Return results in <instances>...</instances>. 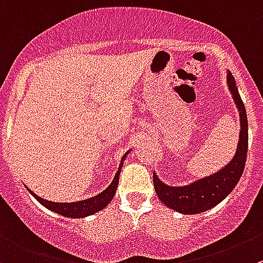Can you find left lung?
I'll use <instances>...</instances> for the list:
<instances>
[{
    "mask_svg": "<svg viewBox=\"0 0 263 263\" xmlns=\"http://www.w3.org/2000/svg\"><path fill=\"white\" fill-rule=\"evenodd\" d=\"M227 84L239 109L241 124L239 144L231 162H229L218 173L183 187H171L164 184L154 173V186L159 199L167 208L174 209L179 213L197 214L216 206L235 189L244 172L248 152V119L246 107L240 98L236 82L231 72L227 73Z\"/></svg>",
    "mask_w": 263,
    "mask_h": 263,
    "instance_id": "left-lung-1",
    "label": "left lung"
}]
</instances>
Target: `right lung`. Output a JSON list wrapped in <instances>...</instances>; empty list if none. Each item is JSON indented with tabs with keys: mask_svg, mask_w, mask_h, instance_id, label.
I'll return each instance as SVG.
<instances>
[{
	"mask_svg": "<svg viewBox=\"0 0 263 263\" xmlns=\"http://www.w3.org/2000/svg\"><path fill=\"white\" fill-rule=\"evenodd\" d=\"M127 152L122 156L121 162H120L119 171H117V173L115 174V178L114 181H112V183L109 184L104 191H102L101 194L97 195V196H92V197H89V199L80 200V201H74V202H54V201H49V200L37 196V195L33 194L31 190H29V192H31V194L33 195L34 199H36L39 202H41L44 206H46V208L50 209V211L55 212V213L61 214V216L69 217V218H82V217L91 216V214L97 213V212L106 208L107 205L109 204V201L114 199L115 194H116V189L117 186H119V177L122 167V161H124L125 157H126Z\"/></svg>",
	"mask_w": 263,
	"mask_h": 263,
	"instance_id": "1",
	"label": "right lung"
}]
</instances>
